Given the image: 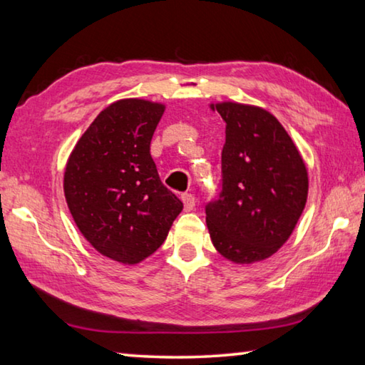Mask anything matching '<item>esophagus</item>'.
Here are the masks:
<instances>
[{"label":"esophagus","instance_id":"obj_1","mask_svg":"<svg viewBox=\"0 0 365 365\" xmlns=\"http://www.w3.org/2000/svg\"><path fill=\"white\" fill-rule=\"evenodd\" d=\"M182 201H183V207H185V211H193L195 202H196V200H195V196H193V195H190V193H183V195H182Z\"/></svg>","mask_w":365,"mask_h":365}]
</instances>
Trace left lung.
Returning a JSON list of instances; mask_svg holds the SVG:
<instances>
[{"instance_id":"left-lung-1","label":"left lung","mask_w":365,"mask_h":365,"mask_svg":"<svg viewBox=\"0 0 365 365\" xmlns=\"http://www.w3.org/2000/svg\"><path fill=\"white\" fill-rule=\"evenodd\" d=\"M225 122L222 191L206 207L214 248L233 264L274 256L304 211L307 168L285 127L255 104H209Z\"/></svg>"}]
</instances>
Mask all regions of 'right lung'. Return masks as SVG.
Wrapping results in <instances>:
<instances>
[{
    "label": "right lung",
    "mask_w": 365,
    "mask_h": 365,
    "mask_svg": "<svg viewBox=\"0 0 365 365\" xmlns=\"http://www.w3.org/2000/svg\"><path fill=\"white\" fill-rule=\"evenodd\" d=\"M165 104L125 98L103 109L73 146L64 196L86 242L123 265L156 252L183 205L160 182L151 138Z\"/></svg>",
    "instance_id": "1"
}]
</instances>
